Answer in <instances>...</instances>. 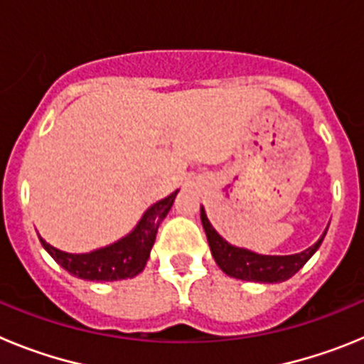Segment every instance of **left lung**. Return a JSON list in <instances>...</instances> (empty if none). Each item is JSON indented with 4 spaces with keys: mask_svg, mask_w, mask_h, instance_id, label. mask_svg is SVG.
<instances>
[{
    "mask_svg": "<svg viewBox=\"0 0 364 364\" xmlns=\"http://www.w3.org/2000/svg\"><path fill=\"white\" fill-rule=\"evenodd\" d=\"M200 220L204 226L205 237L211 247V255L222 272L233 279L252 282H264V284H273V282H284L306 264L310 257L319 250L323 242L324 231L321 239L314 246L306 247L304 252L294 253V255H260V253L246 250V247L233 246L226 239H222L213 226L210 218L205 215L204 208H200Z\"/></svg>",
    "mask_w": 364,
    "mask_h": 364,
    "instance_id": "1",
    "label": "left lung"
}]
</instances>
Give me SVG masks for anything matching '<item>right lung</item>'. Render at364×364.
Here are the masks:
<instances>
[{"mask_svg":"<svg viewBox=\"0 0 364 364\" xmlns=\"http://www.w3.org/2000/svg\"><path fill=\"white\" fill-rule=\"evenodd\" d=\"M176 193L178 189L169 197L154 202L151 208H147L136 226L125 237L109 246L98 247L95 252L67 253L50 246L40 237L41 246L63 269L83 281L111 282L120 281V279H133L146 268L160 222L171 210Z\"/></svg>","mask_w":364,"mask_h":364,"instance_id":"obj_1","label":"right lung"}]
</instances>
